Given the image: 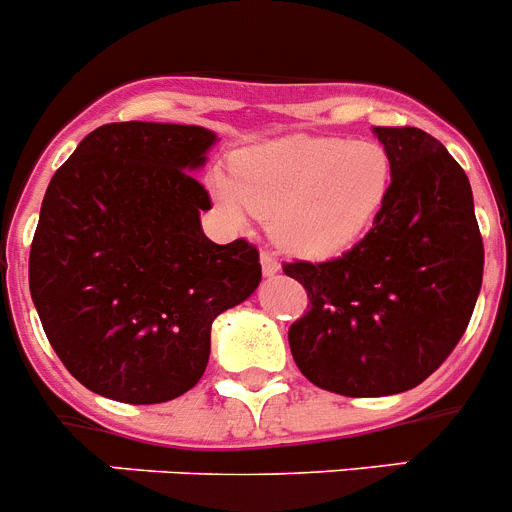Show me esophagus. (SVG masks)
Wrapping results in <instances>:
<instances>
[{
    "mask_svg": "<svg viewBox=\"0 0 512 512\" xmlns=\"http://www.w3.org/2000/svg\"><path fill=\"white\" fill-rule=\"evenodd\" d=\"M260 262H262V272H265V275H275V272H280V267H282L280 260L275 257V252H270V250H262Z\"/></svg>",
    "mask_w": 512,
    "mask_h": 512,
    "instance_id": "34e87169",
    "label": "esophagus"
}]
</instances>
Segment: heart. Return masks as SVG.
Instances as JSON below:
<instances>
[{
  "mask_svg": "<svg viewBox=\"0 0 512 512\" xmlns=\"http://www.w3.org/2000/svg\"><path fill=\"white\" fill-rule=\"evenodd\" d=\"M235 220L257 215L287 250L332 257L352 245L380 212L390 187V157L375 142L345 137H285L250 147L235 177H212Z\"/></svg>",
  "mask_w": 512,
  "mask_h": 512,
  "instance_id": "b5f03b06",
  "label": "heart"
}]
</instances>
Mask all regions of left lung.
Masks as SVG:
<instances>
[{
    "label": "left lung",
    "mask_w": 512,
    "mask_h": 512,
    "mask_svg": "<svg viewBox=\"0 0 512 512\" xmlns=\"http://www.w3.org/2000/svg\"><path fill=\"white\" fill-rule=\"evenodd\" d=\"M390 187L370 232L327 262H285L307 290L290 325L302 375L345 398L405 393L468 327L483 285V237L463 167L418 127H375Z\"/></svg>",
    "instance_id": "8db88e82"
}]
</instances>
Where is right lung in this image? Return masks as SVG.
<instances>
[{"mask_svg":"<svg viewBox=\"0 0 512 512\" xmlns=\"http://www.w3.org/2000/svg\"><path fill=\"white\" fill-rule=\"evenodd\" d=\"M215 132L112 122L54 172L29 250V292L49 345L92 393L175 400L210 360V330L262 280L247 240L202 232L212 202L192 172Z\"/></svg>","mask_w":512,"mask_h":512,"instance_id":"obj_1","label":"right lung"}]
</instances>
